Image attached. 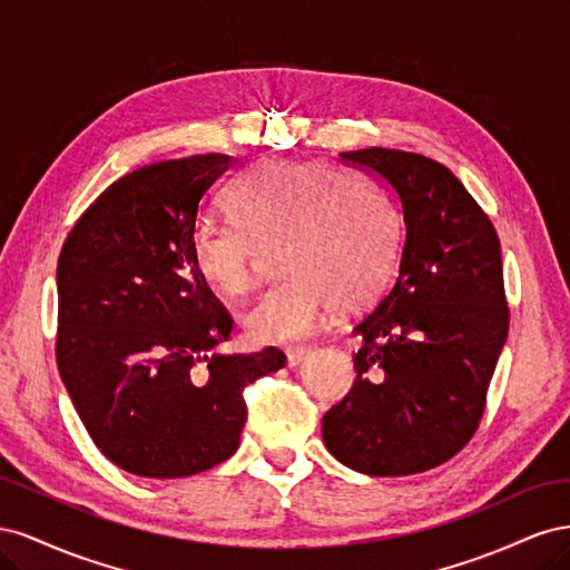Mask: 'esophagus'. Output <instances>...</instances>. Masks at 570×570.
Returning <instances> with one entry per match:
<instances>
[{
    "label": "esophagus",
    "instance_id": "esophagus-1",
    "mask_svg": "<svg viewBox=\"0 0 570 570\" xmlns=\"http://www.w3.org/2000/svg\"><path fill=\"white\" fill-rule=\"evenodd\" d=\"M308 354H312V350H306V347L287 350V366H289V368H297V366H302L304 361L308 358Z\"/></svg>",
    "mask_w": 570,
    "mask_h": 570
}]
</instances>
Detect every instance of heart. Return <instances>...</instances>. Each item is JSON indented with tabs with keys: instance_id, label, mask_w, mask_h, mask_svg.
<instances>
[{
	"instance_id": "1",
	"label": "heart",
	"mask_w": 570,
	"mask_h": 570,
	"mask_svg": "<svg viewBox=\"0 0 570 570\" xmlns=\"http://www.w3.org/2000/svg\"><path fill=\"white\" fill-rule=\"evenodd\" d=\"M228 206L237 223H202L193 262L206 285L237 297L254 285L258 249L281 243L287 275L243 316L256 342L304 340L333 304L356 312L392 283L400 216L364 178L321 161L266 159L235 180Z\"/></svg>"
}]
</instances>
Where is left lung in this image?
I'll return each mask as SVG.
<instances>
[{
	"label": "left lung",
	"mask_w": 570,
	"mask_h": 570,
	"mask_svg": "<svg viewBox=\"0 0 570 570\" xmlns=\"http://www.w3.org/2000/svg\"><path fill=\"white\" fill-rule=\"evenodd\" d=\"M400 206L392 289L354 333L356 381L323 416V442L366 475H411L452 459L482 419L509 333L502 249L450 168L400 149L342 151Z\"/></svg>",
	"instance_id": "obj_1"
}]
</instances>
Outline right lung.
<instances>
[{"mask_svg":"<svg viewBox=\"0 0 570 570\" xmlns=\"http://www.w3.org/2000/svg\"><path fill=\"white\" fill-rule=\"evenodd\" d=\"M228 154L149 164L109 185L59 256L57 364L97 450L142 478L233 456L243 390L285 354H220L233 318L202 281L193 237Z\"/></svg>","mask_w":570,"mask_h":570,"instance_id":"1","label":"right lung"}]
</instances>
